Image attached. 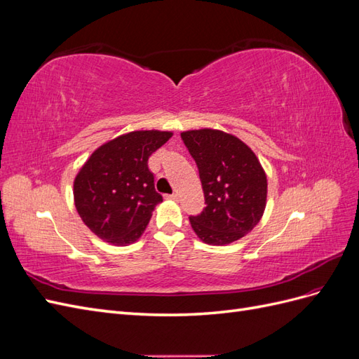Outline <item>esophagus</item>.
<instances>
[{
  "label": "esophagus",
  "mask_w": 359,
  "mask_h": 359,
  "mask_svg": "<svg viewBox=\"0 0 359 359\" xmlns=\"http://www.w3.org/2000/svg\"><path fill=\"white\" fill-rule=\"evenodd\" d=\"M168 199H170V201H178V194H177V193H173V194H169V196H168Z\"/></svg>",
  "instance_id": "obj_1"
}]
</instances>
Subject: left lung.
I'll return each mask as SVG.
<instances>
[{"instance_id":"left-lung-1","label":"left lung","mask_w":359,"mask_h":359,"mask_svg":"<svg viewBox=\"0 0 359 359\" xmlns=\"http://www.w3.org/2000/svg\"><path fill=\"white\" fill-rule=\"evenodd\" d=\"M181 137L199 169L206 206L190 224L201 241L227 245L260 222L268 181L259 158L236 136L214 128L187 130Z\"/></svg>"}]
</instances>
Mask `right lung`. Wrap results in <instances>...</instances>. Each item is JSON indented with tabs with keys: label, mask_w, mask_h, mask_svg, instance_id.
Wrapping results in <instances>:
<instances>
[{
	"label": "right lung",
	"mask_w": 359,
	"mask_h": 359,
	"mask_svg": "<svg viewBox=\"0 0 359 359\" xmlns=\"http://www.w3.org/2000/svg\"><path fill=\"white\" fill-rule=\"evenodd\" d=\"M172 132L137 130L97 148L73 182L74 206L100 240L128 245L144 233L156 205L163 202L148 169L149 156Z\"/></svg>",
	"instance_id": "right-lung-1"
}]
</instances>
